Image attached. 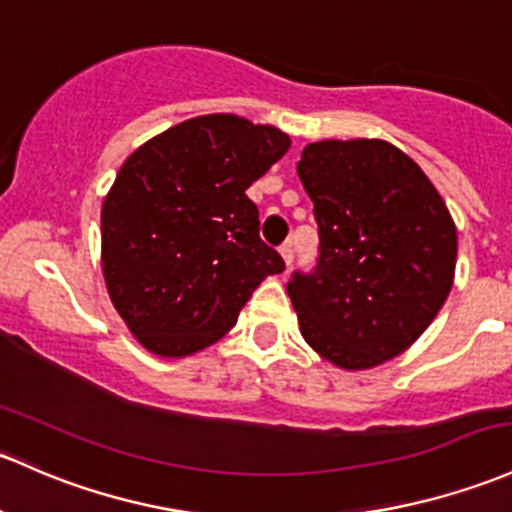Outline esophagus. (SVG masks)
Listing matches in <instances>:
<instances>
[{"label": "esophagus", "instance_id": "1", "mask_svg": "<svg viewBox=\"0 0 512 512\" xmlns=\"http://www.w3.org/2000/svg\"><path fill=\"white\" fill-rule=\"evenodd\" d=\"M279 255H282V260H284V265H292L294 262V245L292 242H284L282 247H279Z\"/></svg>", "mask_w": 512, "mask_h": 512}]
</instances>
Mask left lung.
I'll list each match as a JSON object with an SVG mask.
<instances>
[{
    "label": "left lung",
    "instance_id": "left-lung-1",
    "mask_svg": "<svg viewBox=\"0 0 512 512\" xmlns=\"http://www.w3.org/2000/svg\"><path fill=\"white\" fill-rule=\"evenodd\" d=\"M297 174L321 238L316 272L287 284L301 336L341 370L383 365L449 297L454 218L427 174L385 139L311 142Z\"/></svg>",
    "mask_w": 512,
    "mask_h": 512
}]
</instances>
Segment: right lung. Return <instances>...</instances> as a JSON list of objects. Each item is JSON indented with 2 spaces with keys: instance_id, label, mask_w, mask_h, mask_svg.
Here are the masks:
<instances>
[{
  "instance_id": "right-lung-1",
  "label": "right lung",
  "mask_w": 512,
  "mask_h": 512,
  "mask_svg": "<svg viewBox=\"0 0 512 512\" xmlns=\"http://www.w3.org/2000/svg\"><path fill=\"white\" fill-rule=\"evenodd\" d=\"M289 144L282 129L218 112L169 127L125 159L102 201V277L149 353L186 358L213 346L262 279L284 272L245 191Z\"/></svg>"
}]
</instances>
